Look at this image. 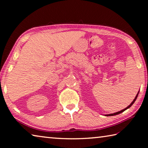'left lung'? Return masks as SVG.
<instances>
[{
	"mask_svg": "<svg viewBox=\"0 0 148 148\" xmlns=\"http://www.w3.org/2000/svg\"><path fill=\"white\" fill-rule=\"evenodd\" d=\"M139 91L138 92V93H137V95H136V97H135V98H134V99L133 100V101H132L131 104H130V105H129L128 106H127L126 108H125V109H123V110H121V111H119V112H116V113H114V114H107V115H105V116H116V115H117V114H121V113H122V112H123L125 110H126L127 109H128V108H129L130 107H131L132 104H134V102H135V101H136V99H137V97H138V93H139Z\"/></svg>",
	"mask_w": 148,
	"mask_h": 148,
	"instance_id": "1",
	"label": "left lung"
}]
</instances>
